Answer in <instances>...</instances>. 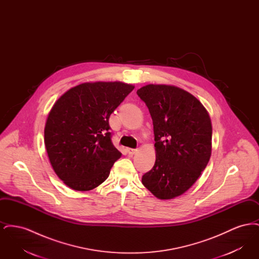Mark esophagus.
I'll return each instance as SVG.
<instances>
[{
    "label": "esophagus",
    "mask_w": 259,
    "mask_h": 259,
    "mask_svg": "<svg viewBox=\"0 0 259 259\" xmlns=\"http://www.w3.org/2000/svg\"><path fill=\"white\" fill-rule=\"evenodd\" d=\"M126 151H127V153L129 155H134L136 152H137V149H135V148H127Z\"/></svg>",
    "instance_id": "34e87169"
}]
</instances>
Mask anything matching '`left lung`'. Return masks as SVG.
<instances>
[{"mask_svg": "<svg viewBox=\"0 0 259 259\" xmlns=\"http://www.w3.org/2000/svg\"><path fill=\"white\" fill-rule=\"evenodd\" d=\"M153 123L156 160L142 183L159 199L185 193L198 180L211 152V123L204 106L179 87L148 84L137 91Z\"/></svg>", "mask_w": 259, "mask_h": 259, "instance_id": "1", "label": "left lung"}]
</instances>
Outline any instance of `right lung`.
I'll return each instance as SVG.
<instances>
[{
	"label": "right lung",
	"instance_id": "1",
	"mask_svg": "<svg viewBox=\"0 0 259 259\" xmlns=\"http://www.w3.org/2000/svg\"><path fill=\"white\" fill-rule=\"evenodd\" d=\"M134 89L114 82L81 83L63 94L50 111L45 144L53 170L74 190L104 183L121 153L111 141V113Z\"/></svg>",
	"mask_w": 259,
	"mask_h": 259
}]
</instances>
